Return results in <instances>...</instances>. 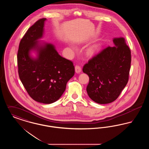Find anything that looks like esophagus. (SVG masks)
<instances>
[{
    "label": "esophagus",
    "mask_w": 149,
    "mask_h": 149,
    "mask_svg": "<svg viewBox=\"0 0 149 149\" xmlns=\"http://www.w3.org/2000/svg\"><path fill=\"white\" fill-rule=\"evenodd\" d=\"M75 70L76 73L79 74V73L81 72V68H80L79 66L77 65V66H75Z\"/></svg>",
    "instance_id": "esophagus-1"
}]
</instances>
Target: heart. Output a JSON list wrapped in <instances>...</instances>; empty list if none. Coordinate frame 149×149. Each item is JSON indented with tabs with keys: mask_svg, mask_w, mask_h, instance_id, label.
<instances>
[{
	"mask_svg": "<svg viewBox=\"0 0 149 149\" xmlns=\"http://www.w3.org/2000/svg\"><path fill=\"white\" fill-rule=\"evenodd\" d=\"M100 47V45L99 44H95L93 45L92 46H91L88 50V51L91 53V54H93L95 52H96L97 50H98ZM71 49L73 50L74 49V47L71 46Z\"/></svg>",
	"mask_w": 149,
	"mask_h": 149,
	"instance_id": "1",
	"label": "heart"
}]
</instances>
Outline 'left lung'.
Wrapping results in <instances>:
<instances>
[{
	"instance_id": "left-lung-1",
	"label": "left lung",
	"mask_w": 149,
	"mask_h": 149,
	"mask_svg": "<svg viewBox=\"0 0 149 149\" xmlns=\"http://www.w3.org/2000/svg\"><path fill=\"white\" fill-rule=\"evenodd\" d=\"M114 46L108 47L90 60L83 71L89 77L86 92L98 104L114 101L127 84L131 68V51L125 38L113 39Z\"/></svg>"
}]
</instances>
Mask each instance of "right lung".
<instances>
[{"label": "right lung", "mask_w": 149, "mask_h": 149, "mask_svg": "<svg viewBox=\"0 0 149 149\" xmlns=\"http://www.w3.org/2000/svg\"><path fill=\"white\" fill-rule=\"evenodd\" d=\"M46 20L37 21L23 36L17 63L20 80L29 96L39 103L51 104L61 97L75 68L71 61L58 54L54 45L40 40Z\"/></svg>", "instance_id": "add662e5"}]
</instances>
